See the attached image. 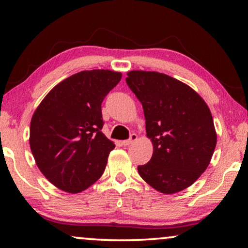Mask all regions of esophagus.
Instances as JSON below:
<instances>
[{"label":"esophagus","instance_id":"1","mask_svg":"<svg viewBox=\"0 0 248 248\" xmlns=\"http://www.w3.org/2000/svg\"><path fill=\"white\" fill-rule=\"evenodd\" d=\"M137 140H138V136H137V134L132 133L131 136H130V139H129V140H125V141H124V142H123V144H124V145H130V144H132L133 142H136Z\"/></svg>","mask_w":248,"mask_h":248}]
</instances>
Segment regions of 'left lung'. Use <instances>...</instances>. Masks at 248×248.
Instances as JSON below:
<instances>
[{
    "mask_svg": "<svg viewBox=\"0 0 248 248\" xmlns=\"http://www.w3.org/2000/svg\"><path fill=\"white\" fill-rule=\"evenodd\" d=\"M127 75L153 144L150 162L138 166V171L162 194L186 189L207 170L217 145L208 105L190 86L164 73L137 70Z\"/></svg>",
    "mask_w": 248,
    "mask_h": 248,
    "instance_id": "left-lung-1",
    "label": "left lung"
}]
</instances>
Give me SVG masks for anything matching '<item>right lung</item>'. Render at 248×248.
I'll return each instance as SVG.
<instances>
[{
    "label": "right lung",
    "instance_id": "obj_1",
    "mask_svg": "<svg viewBox=\"0 0 248 248\" xmlns=\"http://www.w3.org/2000/svg\"><path fill=\"white\" fill-rule=\"evenodd\" d=\"M121 77L110 70L71 75L33 112L31 153L41 173L59 189L78 194L103 175L115 144L102 132V103Z\"/></svg>",
    "mask_w": 248,
    "mask_h": 248
}]
</instances>
